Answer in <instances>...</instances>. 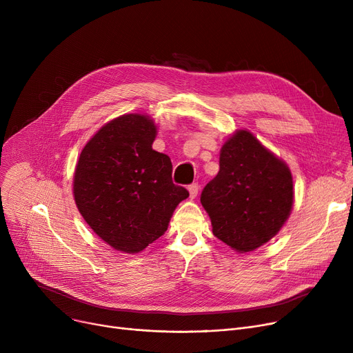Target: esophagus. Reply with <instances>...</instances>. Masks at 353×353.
<instances>
[{"label":"esophagus","mask_w":353,"mask_h":353,"mask_svg":"<svg viewBox=\"0 0 353 353\" xmlns=\"http://www.w3.org/2000/svg\"><path fill=\"white\" fill-rule=\"evenodd\" d=\"M188 189H189V193H190V199H196V196L199 193V184L193 183V184H190Z\"/></svg>","instance_id":"34e87169"}]
</instances>
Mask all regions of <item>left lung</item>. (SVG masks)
Segmentation results:
<instances>
[{"label": "left lung", "mask_w": 353, "mask_h": 353, "mask_svg": "<svg viewBox=\"0 0 353 353\" xmlns=\"http://www.w3.org/2000/svg\"><path fill=\"white\" fill-rule=\"evenodd\" d=\"M219 165L201 192V206L217 239L234 252H252L279 233L290 216V169L246 128L236 130L221 145Z\"/></svg>", "instance_id": "1"}]
</instances>
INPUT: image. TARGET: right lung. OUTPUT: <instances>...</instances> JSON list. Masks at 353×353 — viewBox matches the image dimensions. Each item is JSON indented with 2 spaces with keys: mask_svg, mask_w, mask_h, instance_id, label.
<instances>
[{
  "mask_svg": "<svg viewBox=\"0 0 353 353\" xmlns=\"http://www.w3.org/2000/svg\"><path fill=\"white\" fill-rule=\"evenodd\" d=\"M154 120L140 113L105 123L83 147L72 196L85 223L117 252L157 240L189 192L172 181V160L153 150Z\"/></svg>",
  "mask_w": 353,
  "mask_h": 353,
  "instance_id": "right-lung-1",
  "label": "right lung"
}]
</instances>
